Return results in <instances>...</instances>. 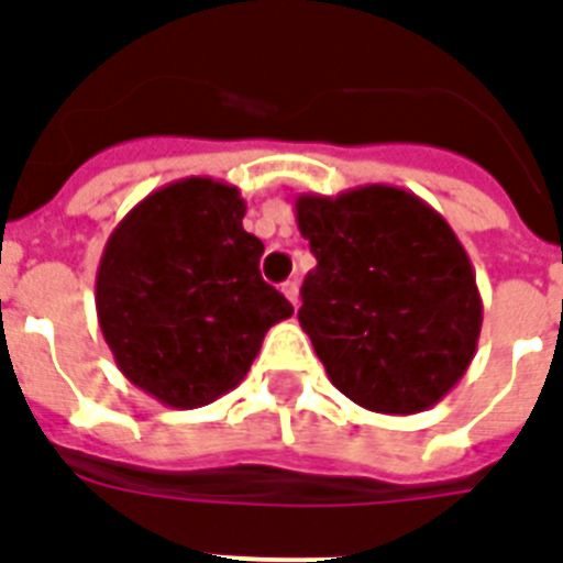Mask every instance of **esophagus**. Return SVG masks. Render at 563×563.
Wrapping results in <instances>:
<instances>
[{
    "label": "esophagus",
    "mask_w": 563,
    "mask_h": 563,
    "mask_svg": "<svg viewBox=\"0 0 563 563\" xmlns=\"http://www.w3.org/2000/svg\"><path fill=\"white\" fill-rule=\"evenodd\" d=\"M283 295H286V300H289L291 307H298V280L283 283Z\"/></svg>",
    "instance_id": "obj_1"
}]
</instances>
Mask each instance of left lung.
Listing matches in <instances>:
<instances>
[{
	"instance_id": "obj_1",
	"label": "left lung",
	"mask_w": 563,
	"mask_h": 563,
	"mask_svg": "<svg viewBox=\"0 0 563 563\" xmlns=\"http://www.w3.org/2000/svg\"><path fill=\"white\" fill-rule=\"evenodd\" d=\"M316 268L298 321L330 384L375 413L434 407L466 375L482 295L445 218L396 186L295 197Z\"/></svg>"
}]
</instances>
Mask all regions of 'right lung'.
I'll return each instance as SVG.
<instances>
[{
    "label": "right lung",
    "instance_id": "obj_1",
    "mask_svg": "<svg viewBox=\"0 0 563 563\" xmlns=\"http://www.w3.org/2000/svg\"><path fill=\"white\" fill-rule=\"evenodd\" d=\"M239 188L188 177L114 227L97 268V319L126 380L177 410L242 384L291 303L260 274Z\"/></svg>",
    "mask_w": 563,
    "mask_h": 563
}]
</instances>
